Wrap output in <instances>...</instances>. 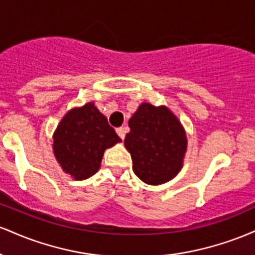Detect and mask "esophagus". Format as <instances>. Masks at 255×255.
I'll return each instance as SVG.
<instances>
[{"instance_id":"obj_1","label":"esophagus","mask_w":255,"mask_h":255,"mask_svg":"<svg viewBox=\"0 0 255 255\" xmlns=\"http://www.w3.org/2000/svg\"><path fill=\"white\" fill-rule=\"evenodd\" d=\"M116 133L119 134V136L121 137V139H125V135H126V130L124 127H119L116 128Z\"/></svg>"}]
</instances>
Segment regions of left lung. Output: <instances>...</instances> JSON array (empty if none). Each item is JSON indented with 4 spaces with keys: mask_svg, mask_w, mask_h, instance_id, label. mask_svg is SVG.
I'll list each match as a JSON object with an SVG mask.
<instances>
[{
    "mask_svg": "<svg viewBox=\"0 0 255 255\" xmlns=\"http://www.w3.org/2000/svg\"><path fill=\"white\" fill-rule=\"evenodd\" d=\"M125 146L142 182L162 184L178 174L187 150L182 125L168 108L142 103L129 119Z\"/></svg>",
    "mask_w": 255,
    "mask_h": 255,
    "instance_id": "8db88e82",
    "label": "left lung"
}]
</instances>
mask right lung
<instances>
[{
  "label": "right lung",
  "mask_w": 255,
  "mask_h": 255,
  "mask_svg": "<svg viewBox=\"0 0 255 255\" xmlns=\"http://www.w3.org/2000/svg\"><path fill=\"white\" fill-rule=\"evenodd\" d=\"M121 141L93 103L69 110L54 133V154L62 170L85 180L99 170L104 151Z\"/></svg>",
  "instance_id": "right-lung-1"
}]
</instances>
